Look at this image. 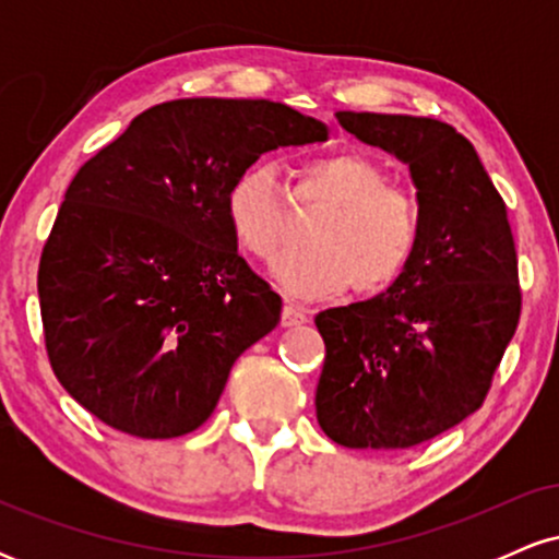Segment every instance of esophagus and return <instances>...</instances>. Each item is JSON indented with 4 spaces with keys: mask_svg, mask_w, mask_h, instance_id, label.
Masks as SVG:
<instances>
[{
    "mask_svg": "<svg viewBox=\"0 0 559 559\" xmlns=\"http://www.w3.org/2000/svg\"><path fill=\"white\" fill-rule=\"evenodd\" d=\"M301 323H307L305 307L294 305V301H286L284 312H281V325H284V329H294V325H301Z\"/></svg>",
    "mask_w": 559,
    "mask_h": 559,
    "instance_id": "1",
    "label": "esophagus"
}]
</instances>
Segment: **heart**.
Here are the masks:
<instances>
[{
	"mask_svg": "<svg viewBox=\"0 0 559 559\" xmlns=\"http://www.w3.org/2000/svg\"><path fill=\"white\" fill-rule=\"evenodd\" d=\"M299 207H323L307 228L310 247L275 262L273 275L299 299L333 297L352 286L376 297L400 284L423 243V202L409 186L360 152H331L288 173ZM230 236L254 260L271 262L288 236V197L271 165H247L223 194Z\"/></svg>",
	"mask_w": 559,
	"mask_h": 559,
	"instance_id": "heart-1",
	"label": "heart"
}]
</instances>
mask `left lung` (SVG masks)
Wrapping results in <instances>:
<instances>
[{
  "mask_svg": "<svg viewBox=\"0 0 559 559\" xmlns=\"http://www.w3.org/2000/svg\"><path fill=\"white\" fill-rule=\"evenodd\" d=\"M365 144L409 165L423 243L400 284L320 312L318 423L349 449H407L484 404L521 320L504 199L473 144L433 118L336 112Z\"/></svg>",
  "mask_w": 559,
  "mask_h": 559,
  "instance_id": "8db88e82",
  "label": "left lung"
}]
</instances>
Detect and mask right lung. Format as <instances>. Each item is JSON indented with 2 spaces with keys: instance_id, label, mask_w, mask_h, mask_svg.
<instances>
[{
  "instance_id": "1",
  "label": "right lung",
  "mask_w": 559,
  "mask_h": 559,
  "mask_svg": "<svg viewBox=\"0 0 559 559\" xmlns=\"http://www.w3.org/2000/svg\"><path fill=\"white\" fill-rule=\"evenodd\" d=\"M329 139L281 102L173 99L81 165L38 262L57 381L105 426L176 439L213 415L281 297L223 217L230 178L278 146Z\"/></svg>"
}]
</instances>
